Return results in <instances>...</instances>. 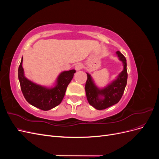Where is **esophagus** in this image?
I'll use <instances>...</instances> for the list:
<instances>
[{
    "label": "esophagus",
    "instance_id": "obj_1",
    "mask_svg": "<svg viewBox=\"0 0 159 159\" xmlns=\"http://www.w3.org/2000/svg\"><path fill=\"white\" fill-rule=\"evenodd\" d=\"M83 68V64L81 63H77L75 65V69L77 71H79Z\"/></svg>",
    "mask_w": 159,
    "mask_h": 159
}]
</instances>
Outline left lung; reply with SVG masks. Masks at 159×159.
I'll return each mask as SVG.
<instances>
[{"mask_svg": "<svg viewBox=\"0 0 159 159\" xmlns=\"http://www.w3.org/2000/svg\"><path fill=\"white\" fill-rule=\"evenodd\" d=\"M119 60L123 62V70L116 80L107 87L99 89L93 82L90 74L87 73L88 79L85 83V93L89 103L94 108L102 110L117 103L122 98L127 81V60L121 52H116Z\"/></svg>", "mask_w": 159, "mask_h": 159, "instance_id": "8db88e82", "label": "left lung"}]
</instances>
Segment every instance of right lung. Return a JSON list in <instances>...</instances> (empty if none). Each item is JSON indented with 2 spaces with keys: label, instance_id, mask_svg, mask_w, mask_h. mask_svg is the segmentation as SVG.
Masks as SVG:
<instances>
[{
  "label": "right lung",
  "instance_id": "obj_1",
  "mask_svg": "<svg viewBox=\"0 0 159 159\" xmlns=\"http://www.w3.org/2000/svg\"><path fill=\"white\" fill-rule=\"evenodd\" d=\"M22 57L18 71V80L24 97L38 109L48 111L58 105L63 99L67 87L73 78L75 70L64 71L59 75L55 87L48 88L28 80L24 74Z\"/></svg>",
  "mask_w": 159,
  "mask_h": 159
}]
</instances>
